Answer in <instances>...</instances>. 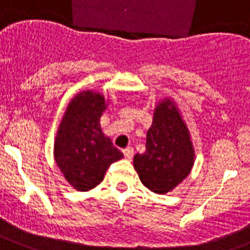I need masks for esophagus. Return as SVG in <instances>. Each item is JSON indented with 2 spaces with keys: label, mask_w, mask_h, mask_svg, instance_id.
<instances>
[{
  "label": "esophagus",
  "mask_w": 250,
  "mask_h": 250,
  "mask_svg": "<svg viewBox=\"0 0 250 250\" xmlns=\"http://www.w3.org/2000/svg\"><path fill=\"white\" fill-rule=\"evenodd\" d=\"M123 154H125V159H128V160H131L132 157H133V154H135V151H133V148L132 147H127L123 150Z\"/></svg>",
  "instance_id": "esophagus-1"
}]
</instances>
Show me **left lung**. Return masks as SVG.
I'll return each mask as SVG.
<instances>
[{
	"mask_svg": "<svg viewBox=\"0 0 250 250\" xmlns=\"http://www.w3.org/2000/svg\"><path fill=\"white\" fill-rule=\"evenodd\" d=\"M194 155L189 129L177 104L170 98H164L154 109L146 151L133 157L135 170L151 192L165 194L189 175Z\"/></svg>",
	"mask_w": 250,
	"mask_h": 250,
	"instance_id": "1",
	"label": "left lung"
}]
</instances>
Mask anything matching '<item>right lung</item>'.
Here are the masks:
<instances>
[{
    "instance_id": "obj_1",
    "label": "right lung",
    "mask_w": 250,
    "mask_h": 250,
    "mask_svg": "<svg viewBox=\"0 0 250 250\" xmlns=\"http://www.w3.org/2000/svg\"><path fill=\"white\" fill-rule=\"evenodd\" d=\"M109 99L83 90L67 104L54 138V160L73 189L87 192L99 186L105 171L123 154L103 133L100 117Z\"/></svg>"
}]
</instances>
